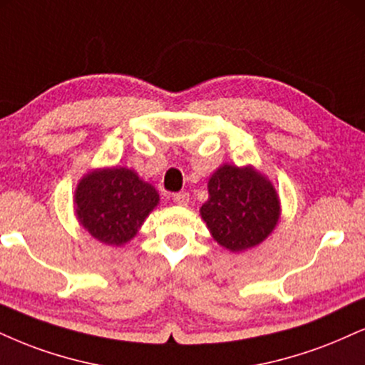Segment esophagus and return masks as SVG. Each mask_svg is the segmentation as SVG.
I'll use <instances>...</instances> for the list:
<instances>
[{
  "label": "esophagus",
  "mask_w": 365,
  "mask_h": 365,
  "mask_svg": "<svg viewBox=\"0 0 365 365\" xmlns=\"http://www.w3.org/2000/svg\"><path fill=\"white\" fill-rule=\"evenodd\" d=\"M173 202L178 205H188L190 202V195L187 192H178V194H173Z\"/></svg>",
  "instance_id": "34e87169"
}]
</instances>
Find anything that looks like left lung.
I'll return each instance as SVG.
<instances>
[{
  "label": "left lung",
  "mask_w": 365,
  "mask_h": 365,
  "mask_svg": "<svg viewBox=\"0 0 365 365\" xmlns=\"http://www.w3.org/2000/svg\"><path fill=\"white\" fill-rule=\"evenodd\" d=\"M207 190L200 217L214 241L232 253L258 247L279 225L277 190L253 165H221L209 177Z\"/></svg>",
  "instance_id": "1"
}]
</instances>
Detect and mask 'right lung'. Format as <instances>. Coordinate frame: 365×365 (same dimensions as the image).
Instances as JSON below:
<instances>
[{
  "label": "right lung",
  "mask_w": 365,
  "mask_h": 365,
  "mask_svg": "<svg viewBox=\"0 0 365 365\" xmlns=\"http://www.w3.org/2000/svg\"><path fill=\"white\" fill-rule=\"evenodd\" d=\"M78 222L100 243L124 247L160 204V194L127 166L95 168L74 190Z\"/></svg>",
  "instance_id": "obj_1"
}]
</instances>
